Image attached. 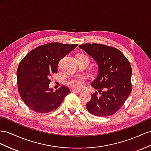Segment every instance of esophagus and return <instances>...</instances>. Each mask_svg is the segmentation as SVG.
Here are the masks:
<instances>
[{
  "mask_svg": "<svg viewBox=\"0 0 151 151\" xmlns=\"http://www.w3.org/2000/svg\"><path fill=\"white\" fill-rule=\"evenodd\" d=\"M71 91H72V92H78V93H80V92H82V91H81V90H78V89H75V88H73V89H71Z\"/></svg>",
  "mask_w": 151,
  "mask_h": 151,
  "instance_id": "1",
  "label": "esophagus"
}]
</instances>
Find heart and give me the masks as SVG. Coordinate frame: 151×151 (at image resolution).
Returning <instances> with one entry per match:
<instances>
[{
    "mask_svg": "<svg viewBox=\"0 0 151 151\" xmlns=\"http://www.w3.org/2000/svg\"><path fill=\"white\" fill-rule=\"evenodd\" d=\"M77 59H78V60H87L89 61L88 57L86 55H85V54H79L78 57H77ZM85 80H86V78H85L84 76H76L73 77V78L69 80L68 83L69 86H71L75 88H80L83 86Z\"/></svg>",
    "mask_w": 151,
    "mask_h": 151,
    "instance_id": "b5f03b06",
    "label": "heart"
}]
</instances>
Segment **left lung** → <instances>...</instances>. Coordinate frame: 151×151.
Returning <instances> with one entry per match:
<instances>
[{
    "mask_svg": "<svg viewBox=\"0 0 151 151\" xmlns=\"http://www.w3.org/2000/svg\"><path fill=\"white\" fill-rule=\"evenodd\" d=\"M79 48L93 59L98 65V75L91 86L97 93L86 104L91 114L106 117L121 109L132 90L131 64L118 49L100 44H83ZM99 93V96L97 94Z\"/></svg>",
    "mask_w": 151,
    "mask_h": 151,
    "instance_id": "1",
    "label": "left lung"
}]
</instances>
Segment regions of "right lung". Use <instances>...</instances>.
<instances>
[{
  "mask_svg": "<svg viewBox=\"0 0 151 151\" xmlns=\"http://www.w3.org/2000/svg\"><path fill=\"white\" fill-rule=\"evenodd\" d=\"M78 45L59 42L42 45L27 53L17 71L19 93L23 101L37 113H48L57 109L70 91L65 86L53 91L49 88L50 77L57 73L60 59Z\"/></svg>",
  "mask_w": 151,
  "mask_h": 151,
  "instance_id": "1",
  "label": "right lung"
}]
</instances>
